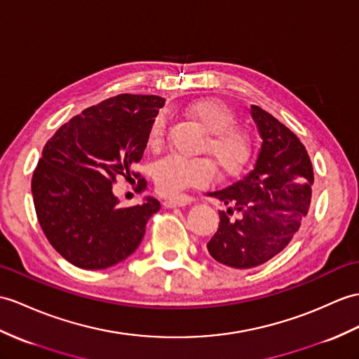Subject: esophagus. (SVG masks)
<instances>
[{
  "instance_id": "obj_1",
  "label": "esophagus",
  "mask_w": 359,
  "mask_h": 359,
  "mask_svg": "<svg viewBox=\"0 0 359 359\" xmlns=\"http://www.w3.org/2000/svg\"><path fill=\"white\" fill-rule=\"evenodd\" d=\"M191 203V198L187 196H182L177 198H166L163 202L165 208H177V206H187Z\"/></svg>"
}]
</instances>
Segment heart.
<instances>
[{
    "label": "heart",
    "instance_id": "obj_1",
    "mask_svg": "<svg viewBox=\"0 0 359 359\" xmlns=\"http://www.w3.org/2000/svg\"><path fill=\"white\" fill-rule=\"evenodd\" d=\"M189 114L210 131L205 148L217 162L224 176H237L251 157V137L236 127V114L220 99H198L188 107ZM166 118L157 114L148 133V145L159 148L163 144ZM215 165L210 157H188L170 154L154 166V182L165 196H176L183 189L205 187L214 179Z\"/></svg>",
    "mask_w": 359,
    "mask_h": 359
}]
</instances>
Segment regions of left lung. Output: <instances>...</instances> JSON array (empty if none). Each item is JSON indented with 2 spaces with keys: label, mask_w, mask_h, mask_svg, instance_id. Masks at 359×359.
<instances>
[{
  "label": "left lung",
  "mask_w": 359,
  "mask_h": 359,
  "mask_svg": "<svg viewBox=\"0 0 359 359\" xmlns=\"http://www.w3.org/2000/svg\"><path fill=\"white\" fill-rule=\"evenodd\" d=\"M251 114L263 139L254 170L208 193L228 205L219 211L208 252L234 269L260 266L289 245L309 210L313 185L311 157L299 139L263 108L251 105Z\"/></svg>",
  "instance_id": "obj_1"
}]
</instances>
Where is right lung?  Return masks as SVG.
I'll use <instances>...</instances> for the list:
<instances>
[{
  "instance_id": "right-lung-1",
  "label": "right lung",
  "mask_w": 359,
  "mask_h": 359,
  "mask_svg": "<svg viewBox=\"0 0 359 359\" xmlns=\"http://www.w3.org/2000/svg\"><path fill=\"white\" fill-rule=\"evenodd\" d=\"M165 104L153 95H118L86 108L47 140L33 171L36 217L56 252L81 269L97 271L136 251L159 200L119 208L116 177L135 176L149 127ZM139 191L147 180L139 179Z\"/></svg>"
}]
</instances>
